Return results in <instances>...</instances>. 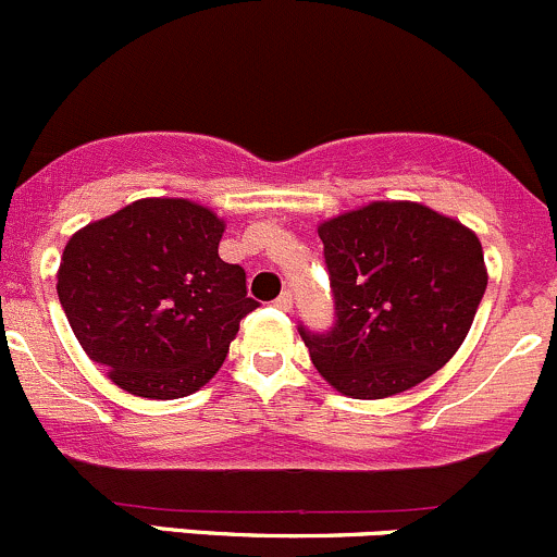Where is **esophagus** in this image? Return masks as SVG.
Returning a JSON list of instances; mask_svg holds the SVG:
<instances>
[{"mask_svg":"<svg viewBox=\"0 0 557 557\" xmlns=\"http://www.w3.org/2000/svg\"><path fill=\"white\" fill-rule=\"evenodd\" d=\"M273 306L281 308V311H292V292L289 289L281 292L276 300H273Z\"/></svg>","mask_w":557,"mask_h":557,"instance_id":"34e87169","label":"esophagus"}]
</instances>
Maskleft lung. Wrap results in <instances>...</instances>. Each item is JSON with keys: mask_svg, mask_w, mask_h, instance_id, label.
<instances>
[{"mask_svg": "<svg viewBox=\"0 0 557 557\" xmlns=\"http://www.w3.org/2000/svg\"><path fill=\"white\" fill-rule=\"evenodd\" d=\"M335 324L297 326L313 367L354 399L407 392L467 337L488 286L469 227L410 200H375L321 222Z\"/></svg>", "mask_w": 557, "mask_h": 557, "instance_id": "1", "label": "left lung"}]
</instances>
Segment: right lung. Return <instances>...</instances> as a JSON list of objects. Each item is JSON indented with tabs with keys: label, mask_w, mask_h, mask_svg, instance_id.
<instances>
[{
	"label": "right lung",
	"mask_w": 557,
	"mask_h": 557,
	"mask_svg": "<svg viewBox=\"0 0 557 557\" xmlns=\"http://www.w3.org/2000/svg\"><path fill=\"white\" fill-rule=\"evenodd\" d=\"M225 222L187 198H141L69 238L59 300L83 351L123 392L180 399L214 377L240 319L246 273L220 257Z\"/></svg>",
	"instance_id": "add662e5"
}]
</instances>
